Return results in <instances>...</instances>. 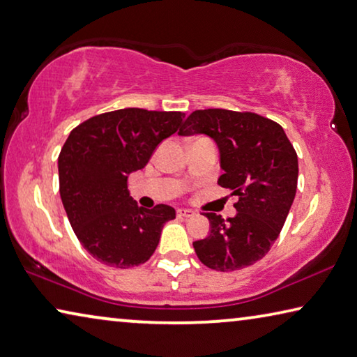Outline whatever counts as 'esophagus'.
Returning <instances> with one entry per match:
<instances>
[{
	"label": "esophagus",
	"instance_id": "34e87169",
	"mask_svg": "<svg viewBox=\"0 0 357 357\" xmlns=\"http://www.w3.org/2000/svg\"><path fill=\"white\" fill-rule=\"evenodd\" d=\"M176 214H178V218L188 219V218H194L195 216V211H192V209H188V208H179L178 211H176Z\"/></svg>",
	"mask_w": 357,
	"mask_h": 357
}]
</instances>
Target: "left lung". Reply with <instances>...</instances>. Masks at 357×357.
Masks as SVG:
<instances>
[{"instance_id": "8db88e82", "label": "left lung", "mask_w": 357, "mask_h": 357, "mask_svg": "<svg viewBox=\"0 0 357 357\" xmlns=\"http://www.w3.org/2000/svg\"><path fill=\"white\" fill-rule=\"evenodd\" d=\"M205 133L220 152V188L238 197L234 218L205 213L211 231L194 241L200 262L216 271L256 264L278 238L296 197L297 152L284 130L271 119L250 111L197 109L179 135Z\"/></svg>"}]
</instances>
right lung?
<instances>
[{"label": "right lung", "instance_id": "obj_1", "mask_svg": "<svg viewBox=\"0 0 357 357\" xmlns=\"http://www.w3.org/2000/svg\"><path fill=\"white\" fill-rule=\"evenodd\" d=\"M179 111L127 107L93 116L71 130L59 155L60 197L77 240L101 264L130 268L154 254L174 208H139L128 194V174L176 132Z\"/></svg>", "mask_w": 357, "mask_h": 357}]
</instances>
